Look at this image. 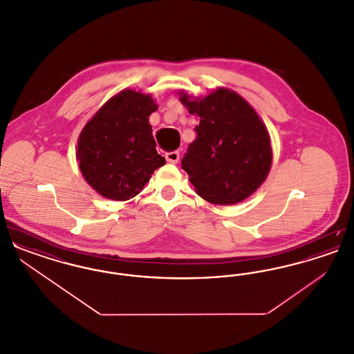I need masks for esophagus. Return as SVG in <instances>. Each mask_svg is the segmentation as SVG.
<instances>
[{"label": "esophagus", "mask_w": 354, "mask_h": 354, "mask_svg": "<svg viewBox=\"0 0 354 354\" xmlns=\"http://www.w3.org/2000/svg\"><path fill=\"white\" fill-rule=\"evenodd\" d=\"M166 160L169 162V163H178V160H179V151H171L166 152Z\"/></svg>", "instance_id": "obj_1"}]
</instances>
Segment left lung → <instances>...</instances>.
<instances>
[{
  "instance_id": "left-lung-1",
  "label": "left lung",
  "mask_w": 354,
  "mask_h": 354,
  "mask_svg": "<svg viewBox=\"0 0 354 354\" xmlns=\"http://www.w3.org/2000/svg\"><path fill=\"white\" fill-rule=\"evenodd\" d=\"M180 102L201 118L182 169L203 199L214 204L243 202L263 185L272 165L267 127L237 93L219 87L204 98L183 91Z\"/></svg>"
}]
</instances>
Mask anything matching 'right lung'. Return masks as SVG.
<instances>
[{"label": "right lung", "instance_id": "1", "mask_svg": "<svg viewBox=\"0 0 354 354\" xmlns=\"http://www.w3.org/2000/svg\"><path fill=\"white\" fill-rule=\"evenodd\" d=\"M150 95L123 90L106 102L78 138L84 180L103 198L124 202L138 195L166 159L156 151L149 117Z\"/></svg>", "mask_w": 354, "mask_h": 354}]
</instances>
